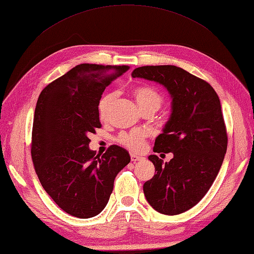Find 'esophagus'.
Instances as JSON below:
<instances>
[{
	"mask_svg": "<svg viewBox=\"0 0 254 254\" xmlns=\"http://www.w3.org/2000/svg\"><path fill=\"white\" fill-rule=\"evenodd\" d=\"M130 159H131V162H133V163H136L138 161H141V160H143L142 157H139V156H137V154H133V153L130 154Z\"/></svg>",
	"mask_w": 254,
	"mask_h": 254,
	"instance_id": "34e87169",
	"label": "esophagus"
}]
</instances>
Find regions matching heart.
I'll return each mask as SVG.
<instances>
[{"label":"heart","mask_w":254,"mask_h":254,"mask_svg":"<svg viewBox=\"0 0 254 254\" xmlns=\"http://www.w3.org/2000/svg\"><path fill=\"white\" fill-rule=\"evenodd\" d=\"M132 94L136 98L139 107L142 112L148 110H159L163 103V97L160 93L149 85H139L132 90ZM116 93H107L98 102L97 111L101 120H105L108 115V110L112 102L115 100ZM118 142L132 152H141L146 147V133L140 130L131 132H124L118 136Z\"/></svg>","instance_id":"heart-1"}]
</instances>
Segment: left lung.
Listing matches in <instances>:
<instances>
[{
    "label": "left lung",
    "mask_w": 254,
    "mask_h": 254,
    "mask_svg": "<svg viewBox=\"0 0 254 254\" xmlns=\"http://www.w3.org/2000/svg\"><path fill=\"white\" fill-rule=\"evenodd\" d=\"M131 75L162 84L172 97V113L153 151L173 158L163 164L149 156L156 173L143 193L159 213L182 214L208 192L224 161L228 137L219 97L209 83L175 65L139 66Z\"/></svg>",
    "instance_id": "obj_1"
}]
</instances>
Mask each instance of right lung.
<instances>
[{
	"label": "right lung",
	"instance_id": "right-lung-1",
	"mask_svg": "<svg viewBox=\"0 0 254 254\" xmlns=\"http://www.w3.org/2000/svg\"><path fill=\"white\" fill-rule=\"evenodd\" d=\"M128 69L79 64L46 86L36 104L30 150L36 174L55 203L77 218L105 208L114 180L130 162L127 150L115 144L103 156L89 148V134L102 126L103 92Z\"/></svg>",
	"mask_w": 254,
	"mask_h": 254
}]
</instances>
